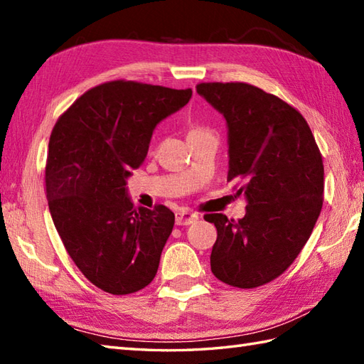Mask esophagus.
<instances>
[{
  "label": "esophagus",
  "instance_id": "obj_1",
  "mask_svg": "<svg viewBox=\"0 0 364 364\" xmlns=\"http://www.w3.org/2000/svg\"><path fill=\"white\" fill-rule=\"evenodd\" d=\"M198 220V215L196 213H189V211H180L175 214V222L176 225H191Z\"/></svg>",
  "mask_w": 364,
  "mask_h": 364
}]
</instances>
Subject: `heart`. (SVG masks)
<instances>
[{"label": "heart", "instance_id": "heart-1", "mask_svg": "<svg viewBox=\"0 0 364 364\" xmlns=\"http://www.w3.org/2000/svg\"><path fill=\"white\" fill-rule=\"evenodd\" d=\"M191 133H208L206 129H203V128H198V127H196V128H192L191 131H189V134Z\"/></svg>", "mask_w": 364, "mask_h": 364}]
</instances>
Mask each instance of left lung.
I'll use <instances>...</instances> for the list:
<instances>
[{
	"mask_svg": "<svg viewBox=\"0 0 364 364\" xmlns=\"http://www.w3.org/2000/svg\"><path fill=\"white\" fill-rule=\"evenodd\" d=\"M197 92L228 125V181L247 200L242 219L205 214L218 228L211 270L252 289L280 277L304 249L323 202V164L296 107L247 82H200Z\"/></svg>",
	"mask_w": 364,
	"mask_h": 364,
	"instance_id": "obj_1",
	"label": "left lung"
}]
</instances>
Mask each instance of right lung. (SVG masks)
Returning <instances> with one entry per match:
<instances>
[{
	"mask_svg": "<svg viewBox=\"0 0 364 364\" xmlns=\"http://www.w3.org/2000/svg\"><path fill=\"white\" fill-rule=\"evenodd\" d=\"M192 89L107 81L89 89L54 125L45 166L50 213L82 275L114 296L144 289L158 272L175 214L134 208L127 192L154 127L181 109Z\"/></svg>",
	"mask_w": 364,
	"mask_h": 364,
	"instance_id": "1",
	"label": "right lung"
}]
</instances>
